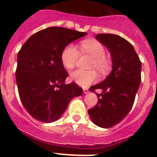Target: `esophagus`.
<instances>
[{
	"label": "esophagus",
	"instance_id": "esophagus-1",
	"mask_svg": "<svg viewBox=\"0 0 157 157\" xmlns=\"http://www.w3.org/2000/svg\"><path fill=\"white\" fill-rule=\"evenodd\" d=\"M83 93H84V94H88L89 93V90L88 89H84V90H83Z\"/></svg>",
	"mask_w": 157,
	"mask_h": 157
}]
</instances>
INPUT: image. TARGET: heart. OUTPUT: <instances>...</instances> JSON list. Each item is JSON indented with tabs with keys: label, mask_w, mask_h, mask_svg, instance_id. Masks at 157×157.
<instances>
[{
	"label": "heart",
	"mask_w": 157,
	"mask_h": 157,
	"mask_svg": "<svg viewBox=\"0 0 157 157\" xmlns=\"http://www.w3.org/2000/svg\"><path fill=\"white\" fill-rule=\"evenodd\" d=\"M81 49L83 53L90 54L94 57L91 67L96 68L101 73H106L110 68V63L105 57V48L101 42L96 40H86L81 42ZM79 51L73 44L67 45L61 54V60L63 66L67 69L75 67L79 58ZM71 79L82 87H88L98 78L95 71L76 70L70 75Z\"/></svg>",
	"instance_id": "obj_1"
}]
</instances>
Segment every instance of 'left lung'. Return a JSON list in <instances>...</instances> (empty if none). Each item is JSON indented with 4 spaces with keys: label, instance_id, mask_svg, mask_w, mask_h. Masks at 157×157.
<instances>
[{
    "label": "left lung",
    "instance_id": "8db88e82",
    "mask_svg": "<svg viewBox=\"0 0 157 157\" xmlns=\"http://www.w3.org/2000/svg\"><path fill=\"white\" fill-rule=\"evenodd\" d=\"M96 39L109 48L112 71L104 81L91 87L102 90L98 102L88 113L94 124L110 128L127 116L141 83V62L133 45L119 35L98 34Z\"/></svg>",
    "mask_w": 157,
    "mask_h": 157
}]
</instances>
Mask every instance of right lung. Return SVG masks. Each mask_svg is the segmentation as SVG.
<instances>
[{"mask_svg": "<svg viewBox=\"0 0 157 157\" xmlns=\"http://www.w3.org/2000/svg\"><path fill=\"white\" fill-rule=\"evenodd\" d=\"M86 34L48 27L30 36L21 47L16 71L18 91L25 109L35 120L47 123L59 120L71 100L82 94L75 82L64 83L68 73L61 54L67 45Z\"/></svg>", "mask_w": 157, "mask_h": 157, "instance_id": "1", "label": "right lung"}]
</instances>
